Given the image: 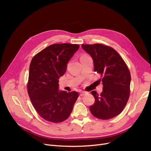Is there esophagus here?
I'll return each mask as SVG.
<instances>
[{
  "mask_svg": "<svg viewBox=\"0 0 151 151\" xmlns=\"http://www.w3.org/2000/svg\"><path fill=\"white\" fill-rule=\"evenodd\" d=\"M86 93V92H83H83H81V93H80V96H83V95H85Z\"/></svg>",
  "mask_w": 151,
  "mask_h": 151,
  "instance_id": "34e87169",
  "label": "esophagus"
}]
</instances>
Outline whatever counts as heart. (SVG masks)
<instances>
[{
    "mask_svg": "<svg viewBox=\"0 0 151 151\" xmlns=\"http://www.w3.org/2000/svg\"><path fill=\"white\" fill-rule=\"evenodd\" d=\"M88 56L87 55H82L81 56V59H82V58H87L88 57Z\"/></svg>",
    "mask_w": 151,
    "mask_h": 151,
    "instance_id": "heart-1",
    "label": "heart"
}]
</instances>
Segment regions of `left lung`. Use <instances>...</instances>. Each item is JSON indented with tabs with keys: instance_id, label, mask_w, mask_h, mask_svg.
<instances>
[{
	"instance_id": "left-lung-1",
	"label": "left lung",
	"mask_w": 151,
	"mask_h": 151,
	"mask_svg": "<svg viewBox=\"0 0 151 151\" xmlns=\"http://www.w3.org/2000/svg\"><path fill=\"white\" fill-rule=\"evenodd\" d=\"M93 60L94 70L101 75L103 92L92 91L95 103L90 106L93 115L101 119L116 116L123 110L130 95L131 74L127 65L113 47L102 44L82 45Z\"/></svg>"
}]
</instances>
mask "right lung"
<instances>
[{"instance_id": "right-lung-1", "label": "right lung", "mask_w": 151, "mask_h": 151, "mask_svg": "<svg viewBox=\"0 0 151 151\" xmlns=\"http://www.w3.org/2000/svg\"><path fill=\"white\" fill-rule=\"evenodd\" d=\"M79 48L76 44H53L37 54L29 65L28 93L39 115L47 122L61 123L68 119L79 93L59 91V79Z\"/></svg>"}]
</instances>
